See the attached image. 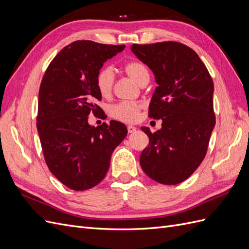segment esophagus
<instances>
[{
    "instance_id": "esophagus-1",
    "label": "esophagus",
    "mask_w": 249,
    "mask_h": 249,
    "mask_svg": "<svg viewBox=\"0 0 249 249\" xmlns=\"http://www.w3.org/2000/svg\"><path fill=\"white\" fill-rule=\"evenodd\" d=\"M136 127H135L134 125H127V132L129 133H135L136 132Z\"/></svg>"
}]
</instances>
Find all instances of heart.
Returning <instances> with one entry per match:
<instances>
[{
	"instance_id": "b5f03b06",
	"label": "heart",
	"mask_w": 249,
	"mask_h": 249,
	"mask_svg": "<svg viewBox=\"0 0 249 249\" xmlns=\"http://www.w3.org/2000/svg\"><path fill=\"white\" fill-rule=\"evenodd\" d=\"M124 71L129 78L135 81L139 85L148 81L149 72L145 64H143L137 60L130 61L124 64ZM114 72L111 67L105 66L99 71L95 78V84L99 92L103 96H108L111 94L113 86H114ZM141 104L138 102H120L110 107L109 112L112 117L124 123H132L138 118Z\"/></svg>"
}]
</instances>
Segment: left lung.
Segmentation results:
<instances>
[{"instance_id": "left-lung-1", "label": "left lung", "mask_w": 249, "mask_h": 249, "mask_svg": "<svg viewBox=\"0 0 249 249\" xmlns=\"http://www.w3.org/2000/svg\"><path fill=\"white\" fill-rule=\"evenodd\" d=\"M131 50L155 74L158 86L148 116L162 119L155 133L141 127L149 138L140 156L141 168L158 183L179 184L207 154L216 123L213 80L196 53L183 43L133 44Z\"/></svg>"}]
</instances>
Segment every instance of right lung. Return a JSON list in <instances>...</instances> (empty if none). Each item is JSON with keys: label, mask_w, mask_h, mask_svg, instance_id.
<instances>
[{"label": "right lung", "mask_w": 249, "mask_h": 249, "mask_svg": "<svg viewBox=\"0 0 249 249\" xmlns=\"http://www.w3.org/2000/svg\"><path fill=\"white\" fill-rule=\"evenodd\" d=\"M124 46L78 40L60 51L42 78L38 94L37 131L44 160L60 182L83 191L106 177L111 155L127 134L126 126L88 124L100 112L102 100L95 78L104 63Z\"/></svg>", "instance_id": "right-lung-1"}]
</instances>
